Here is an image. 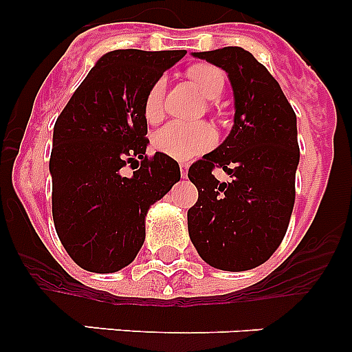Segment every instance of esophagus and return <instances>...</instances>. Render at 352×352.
<instances>
[{
	"instance_id": "1",
	"label": "esophagus",
	"mask_w": 352,
	"mask_h": 352,
	"mask_svg": "<svg viewBox=\"0 0 352 352\" xmlns=\"http://www.w3.org/2000/svg\"><path fill=\"white\" fill-rule=\"evenodd\" d=\"M179 170H182L183 178H186V174H188V164H185V162H183V164H179Z\"/></svg>"
}]
</instances>
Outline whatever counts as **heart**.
<instances>
[{
    "label": "heart",
    "instance_id": "obj_1",
    "mask_svg": "<svg viewBox=\"0 0 352 352\" xmlns=\"http://www.w3.org/2000/svg\"><path fill=\"white\" fill-rule=\"evenodd\" d=\"M186 76L206 98H217L223 89V74L213 65L197 63L186 70ZM166 80L157 79L149 86L142 104V114L148 123H158L164 116ZM219 141V132L210 123H179L173 121L153 133V148L176 160H188L213 148Z\"/></svg>",
    "mask_w": 352,
    "mask_h": 352
}]
</instances>
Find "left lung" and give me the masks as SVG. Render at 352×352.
<instances>
[{"label": "left lung", "mask_w": 352, "mask_h": 352, "mask_svg": "<svg viewBox=\"0 0 352 352\" xmlns=\"http://www.w3.org/2000/svg\"><path fill=\"white\" fill-rule=\"evenodd\" d=\"M194 56L227 72L236 113L226 141L188 169L199 192L188 234L210 266L245 272L266 263L287 232L300 162L296 114L268 68L245 49ZM217 166L233 182L214 179Z\"/></svg>", "instance_id": "8db88e82"}]
</instances>
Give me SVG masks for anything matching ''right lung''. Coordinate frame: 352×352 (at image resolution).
I'll return each mask as SVG.
<instances>
[{"instance_id": "obj_1", "label": "right lung", "mask_w": 352, "mask_h": 352, "mask_svg": "<svg viewBox=\"0 0 352 352\" xmlns=\"http://www.w3.org/2000/svg\"><path fill=\"white\" fill-rule=\"evenodd\" d=\"M185 54L107 52L56 120L49 160L52 219L67 254L86 272L129 266L144 243L149 206L179 182L174 158L146 155L142 104L149 86Z\"/></svg>"}]
</instances>
